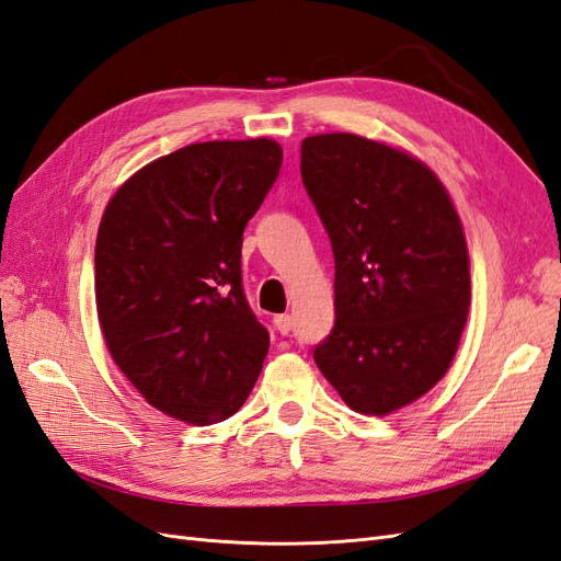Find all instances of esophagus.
<instances>
[{"mask_svg": "<svg viewBox=\"0 0 561 561\" xmlns=\"http://www.w3.org/2000/svg\"><path fill=\"white\" fill-rule=\"evenodd\" d=\"M274 325H276V330L280 332V335H290V330H293V316H290V313L276 316V318H274Z\"/></svg>", "mask_w": 561, "mask_h": 561, "instance_id": "34e87169", "label": "esophagus"}]
</instances>
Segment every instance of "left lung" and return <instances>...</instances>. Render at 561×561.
I'll use <instances>...</instances> for the list:
<instances>
[{
  "label": "left lung",
  "instance_id": "left-lung-1",
  "mask_svg": "<svg viewBox=\"0 0 561 561\" xmlns=\"http://www.w3.org/2000/svg\"><path fill=\"white\" fill-rule=\"evenodd\" d=\"M299 168L335 254V328L313 360L352 411L389 415L458 352L472 297L460 217L425 162L356 134L309 136Z\"/></svg>",
  "mask_w": 561,
  "mask_h": 561
}]
</instances>
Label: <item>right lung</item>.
Here are the masks:
<instances>
[{
    "instance_id": "add662e5",
    "label": "right lung",
    "mask_w": 561,
    "mask_h": 561,
    "mask_svg": "<svg viewBox=\"0 0 561 561\" xmlns=\"http://www.w3.org/2000/svg\"><path fill=\"white\" fill-rule=\"evenodd\" d=\"M271 139L191 144L129 176L96 236L105 346L141 397L191 425L231 417L268 352L240 276L243 231L278 179Z\"/></svg>"
}]
</instances>
